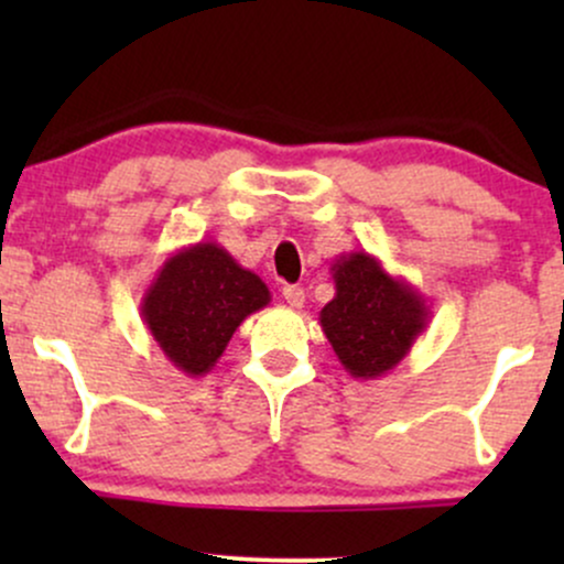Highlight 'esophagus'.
<instances>
[{
  "instance_id": "1",
  "label": "esophagus",
  "mask_w": 564,
  "mask_h": 564,
  "mask_svg": "<svg viewBox=\"0 0 564 564\" xmlns=\"http://www.w3.org/2000/svg\"><path fill=\"white\" fill-rule=\"evenodd\" d=\"M283 300H286L291 307H302V304H304V289L302 286H283Z\"/></svg>"
}]
</instances>
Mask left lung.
Segmentation results:
<instances>
[{
	"mask_svg": "<svg viewBox=\"0 0 564 564\" xmlns=\"http://www.w3.org/2000/svg\"><path fill=\"white\" fill-rule=\"evenodd\" d=\"M334 300L321 310V328L355 379H379L411 352L430 323V304L394 278L373 254L349 251L332 264Z\"/></svg>",
	"mask_w": 564,
	"mask_h": 564,
	"instance_id": "8db88e82",
	"label": "left lung"
}]
</instances>
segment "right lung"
<instances>
[{"label":"right lung","mask_w":564,"mask_h":564,"mask_svg":"<svg viewBox=\"0 0 564 564\" xmlns=\"http://www.w3.org/2000/svg\"><path fill=\"white\" fill-rule=\"evenodd\" d=\"M270 304V289L223 246L200 241L161 264L140 302L153 341L185 377L209 373L236 328Z\"/></svg>","instance_id":"add662e5"}]
</instances>
